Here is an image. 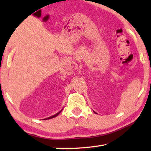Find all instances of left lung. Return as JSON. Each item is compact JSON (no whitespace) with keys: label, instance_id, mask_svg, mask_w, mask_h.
<instances>
[{"label":"left lung","instance_id":"8db88e82","mask_svg":"<svg viewBox=\"0 0 151 151\" xmlns=\"http://www.w3.org/2000/svg\"><path fill=\"white\" fill-rule=\"evenodd\" d=\"M93 112H94V113H96V112H95V111H93Z\"/></svg>","mask_w":151,"mask_h":151}]
</instances>
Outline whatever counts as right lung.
I'll list each match as a JSON object with an SVG mask.
<instances>
[{"label":"right lung","instance_id":"right-lung-1","mask_svg":"<svg viewBox=\"0 0 151 151\" xmlns=\"http://www.w3.org/2000/svg\"><path fill=\"white\" fill-rule=\"evenodd\" d=\"M63 109H62L61 111H60L58 113H55V115H52V116H50V117H47V118H45V119H51V118H53V117H56V116H58V115L59 114H60V113L62 111H63Z\"/></svg>","mask_w":151,"mask_h":151}]
</instances>
